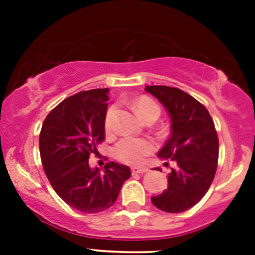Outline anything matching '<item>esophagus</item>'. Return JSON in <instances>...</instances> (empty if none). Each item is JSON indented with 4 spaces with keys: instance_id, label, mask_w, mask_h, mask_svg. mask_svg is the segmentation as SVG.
<instances>
[{
    "instance_id": "esophagus-1",
    "label": "esophagus",
    "mask_w": 255,
    "mask_h": 255,
    "mask_svg": "<svg viewBox=\"0 0 255 255\" xmlns=\"http://www.w3.org/2000/svg\"><path fill=\"white\" fill-rule=\"evenodd\" d=\"M148 168L147 167H132L131 168V172L132 173H145L148 172Z\"/></svg>"
}]
</instances>
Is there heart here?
Segmentation results:
<instances>
[{"label":"heart","mask_w":255,"mask_h":255,"mask_svg":"<svg viewBox=\"0 0 255 255\" xmlns=\"http://www.w3.org/2000/svg\"><path fill=\"white\" fill-rule=\"evenodd\" d=\"M135 111L139 116L144 119L150 114L158 116V105L148 97H140L134 102ZM115 115L116 108L110 107L106 112L105 117V129L108 134L114 132L115 130ZM155 148V143L152 139L148 138H134V136H125L115 145L114 154L119 161L128 164H139L145 159L150 152Z\"/></svg>","instance_id":"1"}]
</instances>
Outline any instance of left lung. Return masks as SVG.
<instances>
[{
  "mask_svg": "<svg viewBox=\"0 0 255 255\" xmlns=\"http://www.w3.org/2000/svg\"><path fill=\"white\" fill-rule=\"evenodd\" d=\"M145 91L170 115L171 135L158 157L175 162L168 173L167 189L152 197V203L163 212L180 213L195 206L215 179L217 131L208 110L190 94L166 85H147Z\"/></svg>",
  "mask_w": 255,
  "mask_h": 255,
  "instance_id": "left-lung-1",
  "label": "left lung"
}]
</instances>
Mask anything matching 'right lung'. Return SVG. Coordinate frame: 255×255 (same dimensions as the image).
Masks as SVG:
<instances>
[{"instance_id": "obj_1", "label": "right lung", "mask_w": 255, "mask_h": 255, "mask_svg": "<svg viewBox=\"0 0 255 255\" xmlns=\"http://www.w3.org/2000/svg\"><path fill=\"white\" fill-rule=\"evenodd\" d=\"M108 88L80 92L46 117L39 135L40 159L49 184L70 207L98 213L116 202L130 168L111 162L105 170L89 166L91 153L105 140Z\"/></svg>"}]
</instances>
